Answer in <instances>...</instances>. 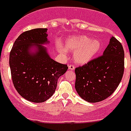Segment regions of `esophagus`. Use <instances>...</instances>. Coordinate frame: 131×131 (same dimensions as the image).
<instances>
[{
    "label": "esophagus",
    "instance_id": "1",
    "mask_svg": "<svg viewBox=\"0 0 131 131\" xmlns=\"http://www.w3.org/2000/svg\"><path fill=\"white\" fill-rule=\"evenodd\" d=\"M68 69L73 70L75 69V66H74V64H70V65L68 66Z\"/></svg>",
    "mask_w": 131,
    "mask_h": 131
}]
</instances>
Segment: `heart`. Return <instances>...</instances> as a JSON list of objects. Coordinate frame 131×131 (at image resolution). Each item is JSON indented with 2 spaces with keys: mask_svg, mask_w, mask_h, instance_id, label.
Segmentation results:
<instances>
[{
  "mask_svg": "<svg viewBox=\"0 0 131 131\" xmlns=\"http://www.w3.org/2000/svg\"><path fill=\"white\" fill-rule=\"evenodd\" d=\"M68 50L74 51L73 57L75 62L84 64L90 61L100 51L101 44L96 39H90L86 36H78L69 39L65 43ZM57 50L63 54H67V50L61 46H57Z\"/></svg>",
  "mask_w": 131,
  "mask_h": 131,
  "instance_id": "heart-1",
  "label": "heart"
}]
</instances>
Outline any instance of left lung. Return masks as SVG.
Listing matches in <instances>:
<instances>
[{"instance_id":"left-lung-1","label":"left lung","mask_w":131,"mask_h":131,"mask_svg":"<svg viewBox=\"0 0 131 131\" xmlns=\"http://www.w3.org/2000/svg\"><path fill=\"white\" fill-rule=\"evenodd\" d=\"M124 72V50L112 37L103 54L75 69V88L81 98L90 103L109 97L119 85Z\"/></svg>"}]
</instances>
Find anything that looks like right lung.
<instances>
[{
	"mask_svg": "<svg viewBox=\"0 0 131 131\" xmlns=\"http://www.w3.org/2000/svg\"><path fill=\"white\" fill-rule=\"evenodd\" d=\"M46 28H36L20 34L9 53L12 81L18 93L28 101L42 103L56 91L59 78L66 72L67 64L51 59L39 44L48 42ZM37 44L38 51L31 54L29 48Z\"/></svg>",
	"mask_w": 131,
	"mask_h": 131,
	"instance_id": "obj_1",
	"label": "right lung"
}]
</instances>
